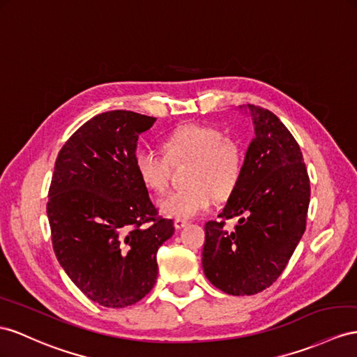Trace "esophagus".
<instances>
[{"mask_svg": "<svg viewBox=\"0 0 357 357\" xmlns=\"http://www.w3.org/2000/svg\"><path fill=\"white\" fill-rule=\"evenodd\" d=\"M173 225H175L176 229H182V227H185L188 225V222L185 220V218H175V222H173Z\"/></svg>", "mask_w": 357, "mask_h": 357, "instance_id": "34e87169", "label": "esophagus"}]
</instances>
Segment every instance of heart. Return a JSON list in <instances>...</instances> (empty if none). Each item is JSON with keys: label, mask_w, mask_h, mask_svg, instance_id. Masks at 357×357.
I'll list each match as a JSON object with an SVG mask.
<instances>
[{"label": "heart", "mask_w": 357, "mask_h": 357, "mask_svg": "<svg viewBox=\"0 0 357 357\" xmlns=\"http://www.w3.org/2000/svg\"><path fill=\"white\" fill-rule=\"evenodd\" d=\"M163 155L144 148L135 153L134 167L142 184L164 193L169 185L170 162L190 161L188 187L172 191L160 200L162 214L191 218L205 213L217 199H227L238 188L244 172V149L220 128L188 122L178 125L162 139Z\"/></svg>", "instance_id": "b5f03b06"}]
</instances>
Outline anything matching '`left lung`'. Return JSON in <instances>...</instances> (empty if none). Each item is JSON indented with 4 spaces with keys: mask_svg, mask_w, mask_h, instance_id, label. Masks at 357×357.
<instances>
[{
    "mask_svg": "<svg viewBox=\"0 0 357 357\" xmlns=\"http://www.w3.org/2000/svg\"><path fill=\"white\" fill-rule=\"evenodd\" d=\"M255 139L238 188L220 220L205 225L202 266L208 280L231 296H253L285 270L306 229L310 199L300 146L276 114L249 105ZM238 216L234 230L225 220Z\"/></svg>",
    "mask_w": 357,
    "mask_h": 357,
    "instance_id": "8db88e82",
    "label": "left lung"
}]
</instances>
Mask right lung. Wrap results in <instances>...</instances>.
<instances>
[{
  "label": "right lung",
  "mask_w": 357,
  "mask_h": 357,
  "mask_svg": "<svg viewBox=\"0 0 357 357\" xmlns=\"http://www.w3.org/2000/svg\"><path fill=\"white\" fill-rule=\"evenodd\" d=\"M155 121L126 109L100 113L70 135L54 166L52 249L70 280L105 307L148 294L158 276L157 252L175 232L134 167L139 135Z\"/></svg>",
  "instance_id": "1"
}]
</instances>
